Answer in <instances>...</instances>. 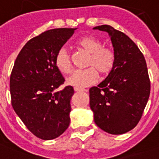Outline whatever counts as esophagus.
Returning a JSON list of instances; mask_svg holds the SVG:
<instances>
[{"mask_svg":"<svg viewBox=\"0 0 159 159\" xmlns=\"http://www.w3.org/2000/svg\"><path fill=\"white\" fill-rule=\"evenodd\" d=\"M75 91H83V92H86V91H87V90H85V89H80V88L75 87Z\"/></svg>","mask_w":159,"mask_h":159,"instance_id":"obj_1","label":"esophagus"}]
</instances>
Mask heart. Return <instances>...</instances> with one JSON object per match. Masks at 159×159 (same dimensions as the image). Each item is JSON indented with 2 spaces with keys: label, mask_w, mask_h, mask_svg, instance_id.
<instances>
[{
  "label": "heart",
  "mask_w": 159,
  "mask_h": 159,
  "mask_svg": "<svg viewBox=\"0 0 159 159\" xmlns=\"http://www.w3.org/2000/svg\"><path fill=\"white\" fill-rule=\"evenodd\" d=\"M78 46L89 53L85 66L88 68L77 70L68 77L67 83L77 88H84L96 83L101 75H109L116 62V55L113 50L105 47L100 40L93 36H84L77 43ZM55 65L62 74H69L72 70L70 56L65 48L59 50L55 57Z\"/></svg>",
  "instance_id": "b5f03b06"
}]
</instances>
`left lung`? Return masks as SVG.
<instances>
[{"label": "left lung", "mask_w": 159, "mask_h": 159, "mask_svg": "<svg viewBox=\"0 0 159 159\" xmlns=\"http://www.w3.org/2000/svg\"><path fill=\"white\" fill-rule=\"evenodd\" d=\"M93 29L108 33L116 55L112 72L89 90L94 121L109 134H125L136 126L148 103L151 84L147 62L138 46L125 34L110 25Z\"/></svg>", "instance_id": "1"}]
</instances>
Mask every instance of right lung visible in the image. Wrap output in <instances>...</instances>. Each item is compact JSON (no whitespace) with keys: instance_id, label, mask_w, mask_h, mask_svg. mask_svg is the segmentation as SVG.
Wrapping results in <instances>:
<instances>
[{"instance_id":"right-lung-1","label":"right lung","mask_w":159,"mask_h":159,"mask_svg":"<svg viewBox=\"0 0 159 159\" xmlns=\"http://www.w3.org/2000/svg\"><path fill=\"white\" fill-rule=\"evenodd\" d=\"M76 29H54L32 38L16 58L10 77L11 106L30 131L52 140L68 129L74 88H57L64 78L55 65L57 53Z\"/></svg>"}]
</instances>
